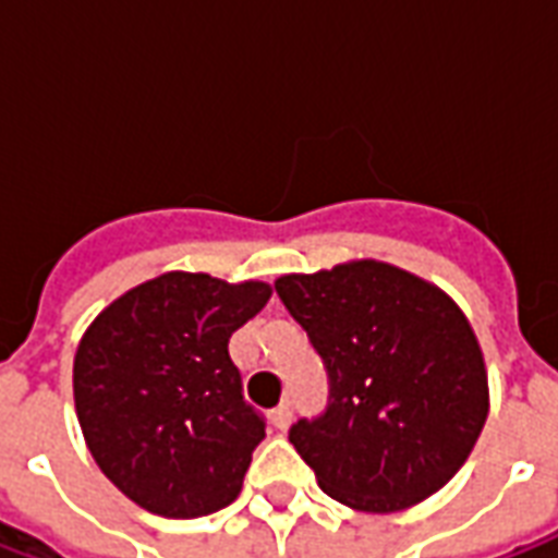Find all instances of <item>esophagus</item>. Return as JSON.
Returning <instances> with one entry per match:
<instances>
[{"mask_svg":"<svg viewBox=\"0 0 558 558\" xmlns=\"http://www.w3.org/2000/svg\"><path fill=\"white\" fill-rule=\"evenodd\" d=\"M290 400H280L278 407H275V410H271V424H275V427H278V430H283V427H287V424H290Z\"/></svg>","mask_w":558,"mask_h":558,"instance_id":"1","label":"esophagus"}]
</instances>
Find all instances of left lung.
<instances>
[{
    "label": "left lung",
    "mask_w": 558,
    "mask_h": 558,
    "mask_svg": "<svg viewBox=\"0 0 558 558\" xmlns=\"http://www.w3.org/2000/svg\"><path fill=\"white\" fill-rule=\"evenodd\" d=\"M275 290L328 371V410L290 430L319 487L367 514L442 490L490 412L484 352L454 299L379 259L280 275Z\"/></svg>",
    "instance_id": "8db88e82"
}]
</instances>
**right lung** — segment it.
<instances>
[{"label":"right lung","mask_w":558,"mask_h":558,"mask_svg":"<svg viewBox=\"0 0 558 558\" xmlns=\"http://www.w3.org/2000/svg\"><path fill=\"white\" fill-rule=\"evenodd\" d=\"M268 299L263 280L163 271L92 319L74 407L95 463L131 502L191 520L242 493L266 421L244 403L230 338Z\"/></svg>","instance_id":"right-lung-1"}]
</instances>
